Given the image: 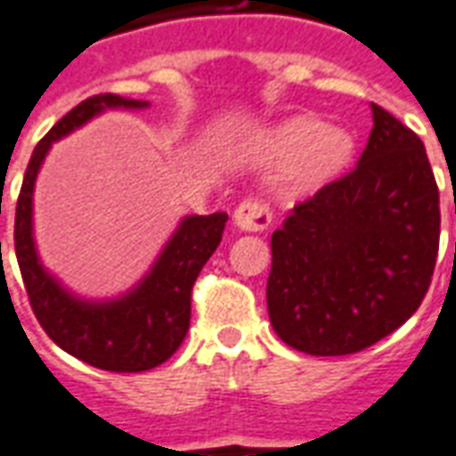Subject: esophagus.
<instances>
[{
  "label": "esophagus",
  "instance_id": "1",
  "mask_svg": "<svg viewBox=\"0 0 456 456\" xmlns=\"http://www.w3.org/2000/svg\"><path fill=\"white\" fill-rule=\"evenodd\" d=\"M273 222V212L264 200L247 198L234 209V224L244 232H266Z\"/></svg>",
  "mask_w": 456,
  "mask_h": 456
}]
</instances>
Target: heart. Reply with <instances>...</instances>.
Masks as SVG:
<instances>
[{"label":"heart","mask_w":456,"mask_h":456,"mask_svg":"<svg viewBox=\"0 0 456 456\" xmlns=\"http://www.w3.org/2000/svg\"><path fill=\"white\" fill-rule=\"evenodd\" d=\"M354 151L352 134L342 126H322V121L297 117L276 131L271 153L276 159L300 156L296 180L300 185H317L335 175Z\"/></svg>","instance_id":"b5f03b06"}]
</instances>
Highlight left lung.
Returning a JSON list of instances; mask_svg holds the SVG:
<instances>
[{
  "mask_svg": "<svg viewBox=\"0 0 456 456\" xmlns=\"http://www.w3.org/2000/svg\"><path fill=\"white\" fill-rule=\"evenodd\" d=\"M371 112L359 163L297 202L271 237V325L313 356L356 354L395 332L437 261L440 190L425 146L383 107Z\"/></svg>",
  "mask_w": 456,
  "mask_h": 456,
  "instance_id": "obj_1",
  "label": "left lung"
}]
</instances>
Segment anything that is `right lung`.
Segmentation results:
<instances>
[{
    "instance_id": "add662e5",
    "label": "right lung",
    "mask_w": 456,
    "mask_h": 456,
    "mask_svg": "<svg viewBox=\"0 0 456 456\" xmlns=\"http://www.w3.org/2000/svg\"><path fill=\"white\" fill-rule=\"evenodd\" d=\"M107 107H146L119 94H93L73 107L53 129L38 141L28 160L21 192L16 200L14 248L26 296L44 332L61 349L80 362L117 373L149 371L178 352L190 327V297L200 271L222 241L224 212L208 217H185L173 234L151 273L129 296L112 303H85L48 276L38 264L31 234V200L38 168L51 143L93 119ZM2 208V205H0ZM2 258V241H0Z\"/></svg>"
}]
</instances>
